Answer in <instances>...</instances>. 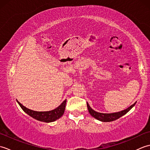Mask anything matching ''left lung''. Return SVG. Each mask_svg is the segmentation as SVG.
Instances as JSON below:
<instances>
[{
    "mask_svg": "<svg viewBox=\"0 0 150 150\" xmlns=\"http://www.w3.org/2000/svg\"><path fill=\"white\" fill-rule=\"evenodd\" d=\"M135 104L136 103L133 104V105H132L131 106H129L126 110L119 111V112L113 113H103L97 112V111H95V110L92 109V108H91L90 105L88 104V103H87V107H88L89 113H90V114L92 117H93L96 119L100 120L102 122H111V121H113L118 119L119 118L126 114L133 106H135Z\"/></svg>",
    "mask_w": 150,
    "mask_h": 150,
    "instance_id": "8db88e82",
    "label": "left lung"
}]
</instances>
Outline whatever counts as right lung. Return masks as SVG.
Returning <instances> with one entry per match:
<instances>
[{
    "instance_id": "right-lung-1",
    "label": "right lung",
    "mask_w": 150,
    "mask_h": 150,
    "mask_svg": "<svg viewBox=\"0 0 150 150\" xmlns=\"http://www.w3.org/2000/svg\"><path fill=\"white\" fill-rule=\"evenodd\" d=\"M17 101L18 104H19V106L21 107V108L23 110L25 113L29 115L30 116L33 117V119L44 122H52L61 117L63 115L64 113L66 103V99L62 102V103L60 104L59 107H57L55 109H54L52 111H36L28 109V108L24 106L23 105L19 103L18 100Z\"/></svg>"
}]
</instances>
